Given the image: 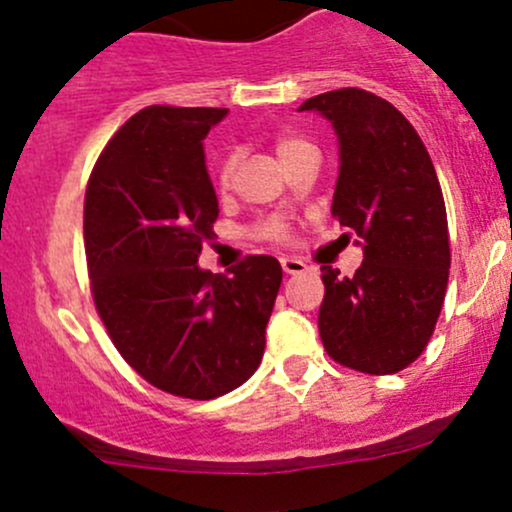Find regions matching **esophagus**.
<instances>
[{
    "mask_svg": "<svg viewBox=\"0 0 512 512\" xmlns=\"http://www.w3.org/2000/svg\"><path fill=\"white\" fill-rule=\"evenodd\" d=\"M282 270L287 272V275H299V272L307 270V265H304L302 260H297V257H282Z\"/></svg>",
    "mask_w": 512,
    "mask_h": 512,
    "instance_id": "obj_1",
    "label": "esophagus"
}]
</instances>
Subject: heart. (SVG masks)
<instances>
[{"label":"heart","mask_w":512,"mask_h":512,"mask_svg":"<svg viewBox=\"0 0 512 512\" xmlns=\"http://www.w3.org/2000/svg\"><path fill=\"white\" fill-rule=\"evenodd\" d=\"M304 148H309L307 141H302V138H297V136H287V133H285V136H277V141H275V153H277V158H280L282 165H285L287 160L294 156V153L304 151ZM232 168H235V160H232V158H227L225 163L220 165V173H218V183L220 185L230 183ZM265 232L270 237H282V235H285V227H282L280 223H270L265 227Z\"/></svg>","instance_id":"obj_1"}]
</instances>
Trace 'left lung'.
Segmentation results:
<instances>
[{
	"label": "left lung",
	"mask_w": 512,
	"mask_h": 512,
	"mask_svg": "<svg viewBox=\"0 0 512 512\" xmlns=\"http://www.w3.org/2000/svg\"><path fill=\"white\" fill-rule=\"evenodd\" d=\"M332 123L339 178L332 213L364 252L352 277L322 265L319 337L339 364L396 374L426 349L451 267L441 185L404 113L361 89L307 98Z\"/></svg>",
	"instance_id": "8db88e82"
}]
</instances>
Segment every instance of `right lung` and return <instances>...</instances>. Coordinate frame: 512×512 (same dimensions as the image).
I'll return each instance as SVG.
<instances>
[{"label": "right lung", "mask_w": 512, "mask_h": 512, "mask_svg": "<svg viewBox=\"0 0 512 512\" xmlns=\"http://www.w3.org/2000/svg\"><path fill=\"white\" fill-rule=\"evenodd\" d=\"M225 116L138 111L103 148L84 205L91 292L113 344L153 386L198 401L255 374L282 285L270 255L247 257L230 277L198 265L220 215L203 141Z\"/></svg>", "instance_id": "right-lung-1"}]
</instances>
